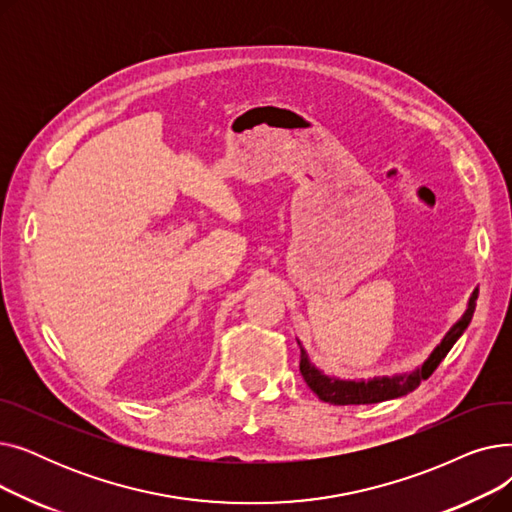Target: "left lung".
<instances>
[{"label": "left lung", "mask_w": 512, "mask_h": 512, "mask_svg": "<svg viewBox=\"0 0 512 512\" xmlns=\"http://www.w3.org/2000/svg\"><path fill=\"white\" fill-rule=\"evenodd\" d=\"M477 301V288L473 290L467 311L456 324L448 330V334L442 338V342L434 348V353L427 357V361L417 367L411 373H396V375H378L371 380H338L330 378V375L321 373L311 361L305 348L301 346V375L307 382V386L319 396V400L330 402V405H373V402H384L392 398H400L409 392H413L423 380L436 371V367L442 363V359L448 355L454 342L463 336L467 326L471 324V317L475 311Z\"/></svg>", "instance_id": "1"}]
</instances>
